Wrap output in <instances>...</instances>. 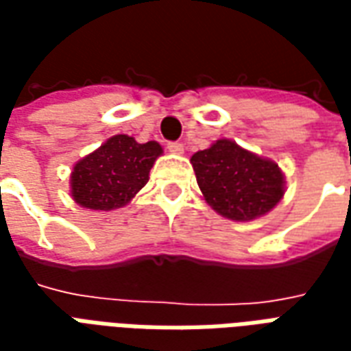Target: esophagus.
Listing matches in <instances>:
<instances>
[{
	"instance_id": "esophagus-1",
	"label": "esophagus",
	"mask_w": 351,
	"mask_h": 351,
	"mask_svg": "<svg viewBox=\"0 0 351 351\" xmlns=\"http://www.w3.org/2000/svg\"><path fill=\"white\" fill-rule=\"evenodd\" d=\"M167 150L171 154H178L180 156V154H184V145L182 143H169Z\"/></svg>"
}]
</instances>
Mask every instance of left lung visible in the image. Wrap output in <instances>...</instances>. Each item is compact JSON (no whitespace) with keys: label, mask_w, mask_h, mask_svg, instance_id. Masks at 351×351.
Returning <instances> with one entry per match:
<instances>
[{"label":"left lung","mask_w":351,"mask_h":351,"mask_svg":"<svg viewBox=\"0 0 351 351\" xmlns=\"http://www.w3.org/2000/svg\"><path fill=\"white\" fill-rule=\"evenodd\" d=\"M191 165L206 203L229 220L259 218L284 197V175L278 165L228 138L193 154Z\"/></svg>","instance_id":"8db88e82"}]
</instances>
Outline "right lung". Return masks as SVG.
Wrapping results in <instances>:
<instances>
[{
  "label": "right lung",
  "mask_w": 351,
  "mask_h": 351,
  "mask_svg": "<svg viewBox=\"0 0 351 351\" xmlns=\"http://www.w3.org/2000/svg\"><path fill=\"white\" fill-rule=\"evenodd\" d=\"M156 141L145 145L130 135H114L73 167L71 195L84 208L112 210L130 203L161 156Z\"/></svg>",
  "instance_id": "right-lung-1"
}]
</instances>
